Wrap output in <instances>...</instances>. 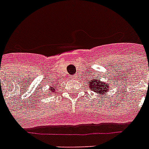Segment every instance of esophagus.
<instances>
[{
  "label": "esophagus",
  "instance_id": "obj_1",
  "mask_svg": "<svg viewBox=\"0 0 149 149\" xmlns=\"http://www.w3.org/2000/svg\"><path fill=\"white\" fill-rule=\"evenodd\" d=\"M73 77V78H75V76H73V77Z\"/></svg>",
  "mask_w": 149,
  "mask_h": 149
}]
</instances>
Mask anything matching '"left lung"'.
Here are the masks:
<instances>
[{
	"label": "left lung",
	"instance_id": "1",
	"mask_svg": "<svg viewBox=\"0 0 149 149\" xmlns=\"http://www.w3.org/2000/svg\"><path fill=\"white\" fill-rule=\"evenodd\" d=\"M87 84L90 86L89 88L91 89V91L101 96L104 95V93H107L109 91V87H110L109 84H105L104 82H102L100 80H98L97 77L90 80Z\"/></svg>",
	"mask_w": 149,
	"mask_h": 149
}]
</instances>
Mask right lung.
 Segmentation results:
<instances>
[{
    "label": "right lung",
    "instance_id": "obj_1",
    "mask_svg": "<svg viewBox=\"0 0 149 149\" xmlns=\"http://www.w3.org/2000/svg\"><path fill=\"white\" fill-rule=\"evenodd\" d=\"M54 86H56V85H54ZM49 91H51V93H53V92H55V88H54V86H52V87H51V88H49ZM49 94H51V93H49Z\"/></svg>",
    "mask_w": 149,
    "mask_h": 149
}]
</instances>
